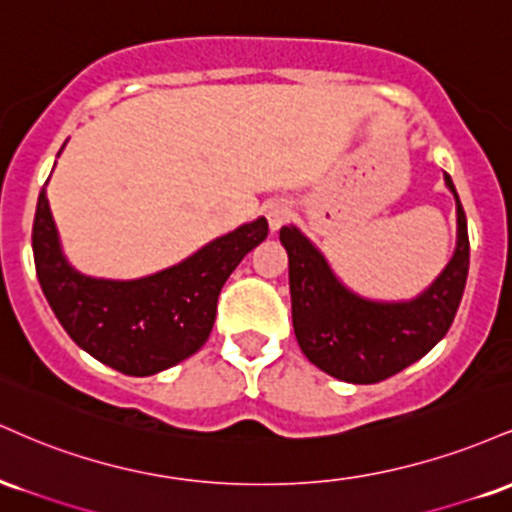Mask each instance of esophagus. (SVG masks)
I'll list each match as a JSON object with an SVG mask.
<instances>
[{
	"mask_svg": "<svg viewBox=\"0 0 512 512\" xmlns=\"http://www.w3.org/2000/svg\"><path fill=\"white\" fill-rule=\"evenodd\" d=\"M264 214H267V221L269 226H272V231H276V228H281L286 221H289L291 211L286 202H269L267 209H264Z\"/></svg>",
	"mask_w": 512,
	"mask_h": 512,
	"instance_id": "obj_1",
	"label": "esophagus"
}]
</instances>
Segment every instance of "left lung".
<instances>
[{
	"mask_svg": "<svg viewBox=\"0 0 512 512\" xmlns=\"http://www.w3.org/2000/svg\"><path fill=\"white\" fill-rule=\"evenodd\" d=\"M457 199V250L436 284L411 303H370L334 279L325 257L296 228L279 240L289 252L291 315L296 339L310 363L346 383L370 385L399 373L436 346L460 308L469 272L467 216Z\"/></svg>",
	"mask_w": 512,
	"mask_h": 512,
	"instance_id": "1",
	"label": "left lung"
}]
</instances>
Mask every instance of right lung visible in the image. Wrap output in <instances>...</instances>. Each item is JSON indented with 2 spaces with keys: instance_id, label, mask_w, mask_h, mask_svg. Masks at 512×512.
<instances>
[{
  "instance_id": "right-lung-1",
  "label": "right lung",
  "mask_w": 512,
  "mask_h": 512,
  "mask_svg": "<svg viewBox=\"0 0 512 512\" xmlns=\"http://www.w3.org/2000/svg\"><path fill=\"white\" fill-rule=\"evenodd\" d=\"M267 231V219L245 223L146 279H88L64 262L43 187L33 221L35 272L52 313L81 349L125 375H154L202 349L223 284Z\"/></svg>"
}]
</instances>
